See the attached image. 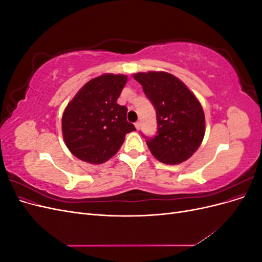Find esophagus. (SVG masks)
I'll return each instance as SVG.
<instances>
[{
  "label": "esophagus",
  "mask_w": 262,
  "mask_h": 262,
  "mask_svg": "<svg viewBox=\"0 0 262 262\" xmlns=\"http://www.w3.org/2000/svg\"><path fill=\"white\" fill-rule=\"evenodd\" d=\"M134 125H136L137 130H140V129H141V122H140V121H137L136 123H134Z\"/></svg>",
  "instance_id": "1"
}]
</instances>
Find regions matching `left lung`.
Segmentation results:
<instances>
[{
  "label": "left lung",
  "instance_id": "left-lung-1",
  "mask_svg": "<svg viewBox=\"0 0 262 262\" xmlns=\"http://www.w3.org/2000/svg\"><path fill=\"white\" fill-rule=\"evenodd\" d=\"M156 110L157 133L144 137L150 153L160 162L177 165L199 148L205 133L202 106L179 78L167 72L133 75Z\"/></svg>",
  "mask_w": 262,
  "mask_h": 262
}]
</instances>
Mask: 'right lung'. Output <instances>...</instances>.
<instances>
[{"label": "right lung", "mask_w": 262, "mask_h": 262, "mask_svg": "<svg viewBox=\"0 0 262 262\" xmlns=\"http://www.w3.org/2000/svg\"><path fill=\"white\" fill-rule=\"evenodd\" d=\"M128 77L102 74L87 82L62 116L66 145L78 160L102 164L121 147L125 134L136 130L126 121L128 108L117 104Z\"/></svg>", "instance_id": "right-lung-1"}]
</instances>
